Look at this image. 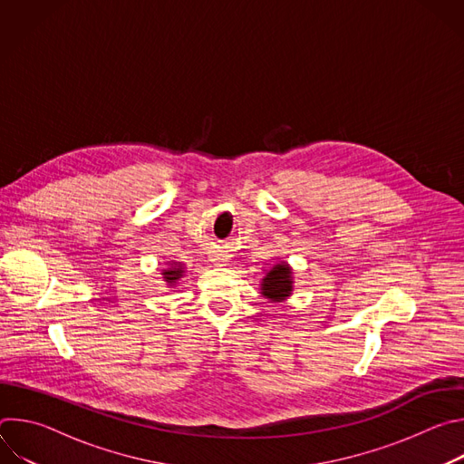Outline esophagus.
Returning a JSON list of instances; mask_svg holds the SVG:
<instances>
[{
	"instance_id": "34e87169",
	"label": "esophagus",
	"mask_w": 464,
	"mask_h": 464,
	"mask_svg": "<svg viewBox=\"0 0 464 464\" xmlns=\"http://www.w3.org/2000/svg\"><path fill=\"white\" fill-rule=\"evenodd\" d=\"M229 258H231V256H229V253H224V251H220V253H217V255H215V260H217L218 264H227V262H229Z\"/></svg>"
}]
</instances>
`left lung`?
<instances>
[{
	"mask_svg": "<svg viewBox=\"0 0 464 464\" xmlns=\"http://www.w3.org/2000/svg\"><path fill=\"white\" fill-rule=\"evenodd\" d=\"M292 292V272L286 264H277L262 279V295L272 301H281Z\"/></svg>",
	"mask_w": 464,
	"mask_h": 464,
	"instance_id": "8db88e82",
	"label": "left lung"
}]
</instances>
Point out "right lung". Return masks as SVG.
I'll use <instances>...</instances> for the list:
<instances>
[{"instance_id":"add662e5","label":"right lung","mask_w":464,"mask_h":464,"mask_svg":"<svg viewBox=\"0 0 464 464\" xmlns=\"http://www.w3.org/2000/svg\"><path fill=\"white\" fill-rule=\"evenodd\" d=\"M181 274H183V268H181V266H172V268H169V270L163 272L165 281L170 283V285H174V283L181 277Z\"/></svg>"}]
</instances>
